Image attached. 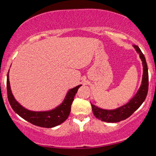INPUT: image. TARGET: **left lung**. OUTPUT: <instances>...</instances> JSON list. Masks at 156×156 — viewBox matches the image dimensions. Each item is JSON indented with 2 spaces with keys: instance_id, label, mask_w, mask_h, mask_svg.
<instances>
[{
  "instance_id": "1",
  "label": "left lung",
  "mask_w": 156,
  "mask_h": 156,
  "mask_svg": "<svg viewBox=\"0 0 156 156\" xmlns=\"http://www.w3.org/2000/svg\"><path fill=\"white\" fill-rule=\"evenodd\" d=\"M133 47L139 54L143 64V78L140 89L138 91L136 94L129 101V103L114 110H105L98 108L91 103L94 115L101 121L107 122H118L124 120L131 116L134 112H136L140 107V105L145 100L149 88L147 64L145 57L139 46L133 45Z\"/></svg>"
}]
</instances>
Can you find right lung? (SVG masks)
I'll use <instances>...</instances> for the list:
<instances>
[{"mask_svg":"<svg viewBox=\"0 0 156 156\" xmlns=\"http://www.w3.org/2000/svg\"><path fill=\"white\" fill-rule=\"evenodd\" d=\"M81 85L71 89L67 92L65 99L59 106L49 112H31L23 108L15 101L10 88L9 74H7L6 89L9 104L12 109L21 117L31 124L42 128H53L62 124L67 119L71 110V105L74 101V97Z\"/></svg>","mask_w":156,"mask_h":156,"instance_id":"obj_1","label":"right lung"}]
</instances>
